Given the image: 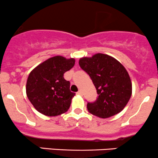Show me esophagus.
<instances>
[{
  "instance_id": "34e87169",
  "label": "esophagus",
  "mask_w": 158,
  "mask_h": 158,
  "mask_svg": "<svg viewBox=\"0 0 158 158\" xmlns=\"http://www.w3.org/2000/svg\"><path fill=\"white\" fill-rule=\"evenodd\" d=\"M76 94H79V95H81V96H82V91H81V90H79V91H78V92L76 93Z\"/></svg>"
}]
</instances>
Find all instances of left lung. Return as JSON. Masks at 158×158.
Returning a JSON list of instances; mask_svg holds the SVG:
<instances>
[{"label":"left lung","instance_id":"1","mask_svg":"<svg viewBox=\"0 0 158 158\" xmlns=\"http://www.w3.org/2000/svg\"><path fill=\"white\" fill-rule=\"evenodd\" d=\"M79 64L91 77L98 94L94 102L88 103V112L102 118L121 112L132 94V83L124 66L101 53L80 58Z\"/></svg>","mask_w":158,"mask_h":158}]
</instances>
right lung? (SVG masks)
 I'll return each mask as SVG.
<instances>
[{
    "mask_svg": "<svg viewBox=\"0 0 158 158\" xmlns=\"http://www.w3.org/2000/svg\"><path fill=\"white\" fill-rule=\"evenodd\" d=\"M74 64V58L58 55L43 61L30 73L26 94L38 112L51 117L69 110L75 93L70 91V83L65 80L64 74Z\"/></svg>",
    "mask_w": 158,
    "mask_h": 158,
    "instance_id": "1",
    "label": "right lung"
}]
</instances>
